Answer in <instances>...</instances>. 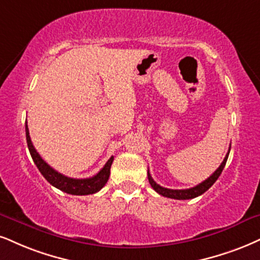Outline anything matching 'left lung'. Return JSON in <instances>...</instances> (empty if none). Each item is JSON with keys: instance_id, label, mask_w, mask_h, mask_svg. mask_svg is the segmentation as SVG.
<instances>
[{"instance_id": "1", "label": "left lung", "mask_w": 260, "mask_h": 260, "mask_svg": "<svg viewBox=\"0 0 260 260\" xmlns=\"http://www.w3.org/2000/svg\"><path fill=\"white\" fill-rule=\"evenodd\" d=\"M229 153H230V147H229L228 153H226L225 158H224V160H223V162L219 165V168L217 169L216 171H214L213 174L211 175L207 179H205L204 182H201L200 184L195 185V187H193V188H189V189H168V188H164V187H161V185H159L154 181V179L152 178V176H150L149 171H148V181H149L150 185H152V188L154 189L156 193L162 195V197H166V198H170V199H176V200H188V199H194V198L199 197V195L204 194L206 190H208V189L212 187L214 182L218 179L220 174H222L224 166H225V164H226V160H228Z\"/></svg>"}]
</instances>
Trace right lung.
<instances>
[{
	"mask_svg": "<svg viewBox=\"0 0 260 260\" xmlns=\"http://www.w3.org/2000/svg\"><path fill=\"white\" fill-rule=\"evenodd\" d=\"M25 131H26V142L28 150H30V154L32 156V160H34V162L36 164L37 169L40 170L41 174L43 175V177L55 188L65 191L67 194L89 195L98 193V191L107 183L108 178H110L111 165L112 162H113V156H111V158L108 159V161L105 164L104 168L90 178L78 179L67 177V176L60 174V172L55 171L53 168H50V166L41 158V155L38 154L37 150L35 149V147L31 142L27 123L25 125Z\"/></svg>",
	"mask_w": 260,
	"mask_h": 260,
	"instance_id": "1",
	"label": "right lung"
}]
</instances>
